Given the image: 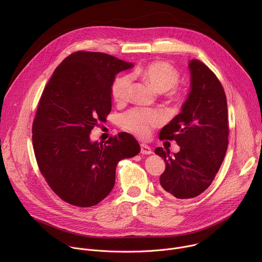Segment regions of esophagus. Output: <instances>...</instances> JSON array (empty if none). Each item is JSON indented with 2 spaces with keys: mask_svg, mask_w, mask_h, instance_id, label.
<instances>
[{
  "mask_svg": "<svg viewBox=\"0 0 262 262\" xmlns=\"http://www.w3.org/2000/svg\"><path fill=\"white\" fill-rule=\"evenodd\" d=\"M141 154L142 155H151L152 150L151 148L146 144H141Z\"/></svg>",
  "mask_w": 262,
  "mask_h": 262,
  "instance_id": "esophagus-1",
  "label": "esophagus"
}]
</instances>
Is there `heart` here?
<instances>
[{"label": "heart", "mask_w": 262, "mask_h": 262, "mask_svg": "<svg viewBox=\"0 0 262 262\" xmlns=\"http://www.w3.org/2000/svg\"><path fill=\"white\" fill-rule=\"evenodd\" d=\"M132 78H139L150 85L157 92L165 93L172 91L174 95L175 88L179 82V72L169 63L163 61L151 62L142 68H138L130 73ZM132 89V78L129 76L118 77L112 85V98L117 103H124ZM162 122V115L157 111L142 108H134L125 113L120 123L123 129L140 137L146 138L151 132V128Z\"/></svg>", "instance_id": "obj_1"}]
</instances>
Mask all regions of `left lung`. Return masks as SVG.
Masks as SVG:
<instances>
[{
	"mask_svg": "<svg viewBox=\"0 0 262 262\" xmlns=\"http://www.w3.org/2000/svg\"><path fill=\"white\" fill-rule=\"evenodd\" d=\"M191 88L188 98L161 133V140H175L180 150L170 156L162 147L166 170L160 182L164 192L178 199L194 198L211 184L228 146L227 99L215 74L201 61L189 63Z\"/></svg>",
	"mask_w": 262,
	"mask_h": 262,
	"instance_id": "1",
	"label": "left lung"
}]
</instances>
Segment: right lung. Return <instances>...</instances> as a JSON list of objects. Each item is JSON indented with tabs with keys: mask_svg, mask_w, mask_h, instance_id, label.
Masks as SVG:
<instances>
[{
	"mask_svg": "<svg viewBox=\"0 0 262 262\" xmlns=\"http://www.w3.org/2000/svg\"><path fill=\"white\" fill-rule=\"evenodd\" d=\"M133 66L107 54L76 52L55 69L42 92L32 127L36 161L51 189L71 205L103 200L114 188L117 164L141 150L127 133L104 144L90 140L111 112L116 74Z\"/></svg>",
	"mask_w": 262,
	"mask_h": 262,
	"instance_id": "add662e5",
	"label": "right lung"
}]
</instances>
